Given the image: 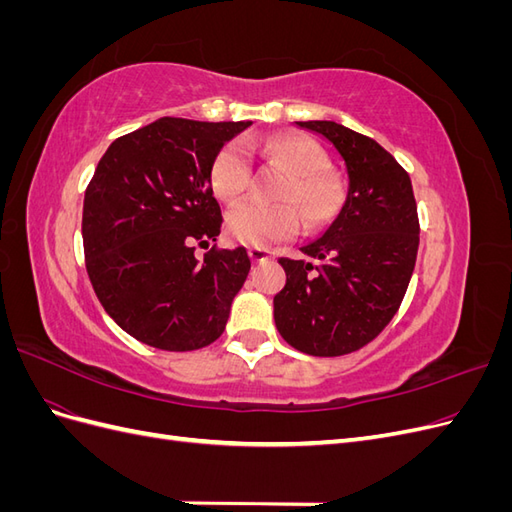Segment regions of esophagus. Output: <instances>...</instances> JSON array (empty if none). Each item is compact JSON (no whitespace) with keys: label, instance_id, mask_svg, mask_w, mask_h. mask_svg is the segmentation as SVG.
<instances>
[{"label":"esophagus","instance_id":"esophagus-1","mask_svg":"<svg viewBox=\"0 0 512 512\" xmlns=\"http://www.w3.org/2000/svg\"><path fill=\"white\" fill-rule=\"evenodd\" d=\"M273 252L267 250V247H250V258L254 262H265V260H271Z\"/></svg>","mask_w":512,"mask_h":512}]
</instances>
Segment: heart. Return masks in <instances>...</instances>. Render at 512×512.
Instances as JSON below:
<instances>
[{
    "mask_svg": "<svg viewBox=\"0 0 512 512\" xmlns=\"http://www.w3.org/2000/svg\"><path fill=\"white\" fill-rule=\"evenodd\" d=\"M252 151H262L273 162L288 170V179L277 198L284 205L243 203L226 218L228 235L245 245H269L290 239L299 228V209L309 228L331 222L342 209L344 185L327 173V153L312 138L297 134H275L267 141L226 143L211 162L209 181L213 192L226 203H237L250 185ZM290 202L293 207L286 206Z\"/></svg>",
    "mask_w": 512,
    "mask_h": 512,
    "instance_id": "1",
    "label": "heart"
}]
</instances>
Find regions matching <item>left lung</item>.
I'll return each instance as SVG.
<instances>
[{
	"instance_id": "left-lung-1",
	"label": "left lung",
	"mask_w": 512,
	"mask_h": 512,
	"mask_svg": "<svg viewBox=\"0 0 512 512\" xmlns=\"http://www.w3.org/2000/svg\"><path fill=\"white\" fill-rule=\"evenodd\" d=\"M297 126L339 153L348 196L327 232L301 247L312 260L280 258L275 327L305 354L342 356L376 339L404 301L421 232L416 200L406 170L374 138L335 121Z\"/></svg>"
}]
</instances>
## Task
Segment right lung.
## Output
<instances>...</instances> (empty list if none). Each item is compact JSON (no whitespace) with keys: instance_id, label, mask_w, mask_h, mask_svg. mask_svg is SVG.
Listing matches in <instances>:
<instances>
[{"instance_id":"add662e5","label":"right lung","mask_w":512,"mask_h":512,"mask_svg":"<svg viewBox=\"0 0 512 512\" xmlns=\"http://www.w3.org/2000/svg\"><path fill=\"white\" fill-rule=\"evenodd\" d=\"M252 121L162 117L119 136L85 190V267L106 314L147 346L190 352L218 339L250 273L245 247H211L222 209L209 181L224 143Z\"/></svg>"}]
</instances>
